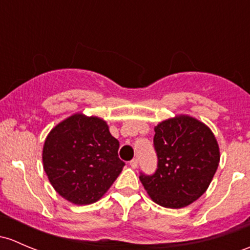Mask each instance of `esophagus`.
Instances as JSON below:
<instances>
[{
	"label": "esophagus",
	"mask_w": 250,
	"mask_h": 250,
	"mask_svg": "<svg viewBox=\"0 0 250 250\" xmlns=\"http://www.w3.org/2000/svg\"><path fill=\"white\" fill-rule=\"evenodd\" d=\"M129 165H130V167H133V169H136V167H138V159L134 158V159L130 160V162H129Z\"/></svg>",
	"instance_id": "1"
}]
</instances>
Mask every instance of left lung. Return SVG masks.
Listing matches in <instances>:
<instances>
[{
  "label": "left lung",
  "instance_id": "obj_1",
  "mask_svg": "<svg viewBox=\"0 0 250 250\" xmlns=\"http://www.w3.org/2000/svg\"><path fill=\"white\" fill-rule=\"evenodd\" d=\"M158 169L140 181L152 201L182 208L198 200L211 185L220 160L211 128L198 118L180 114L154 127Z\"/></svg>",
  "mask_w": 250,
  "mask_h": 250
}]
</instances>
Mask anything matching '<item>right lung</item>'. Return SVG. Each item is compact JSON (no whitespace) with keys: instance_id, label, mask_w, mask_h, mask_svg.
Listing matches in <instances>:
<instances>
[{"instance_id":"right-lung-1","label":"right lung","mask_w":250,"mask_h":250,"mask_svg":"<svg viewBox=\"0 0 250 250\" xmlns=\"http://www.w3.org/2000/svg\"><path fill=\"white\" fill-rule=\"evenodd\" d=\"M120 143L106 121L75 112L57 123L43 146V167L55 190L74 205L97 202L122 172Z\"/></svg>"}]
</instances>
